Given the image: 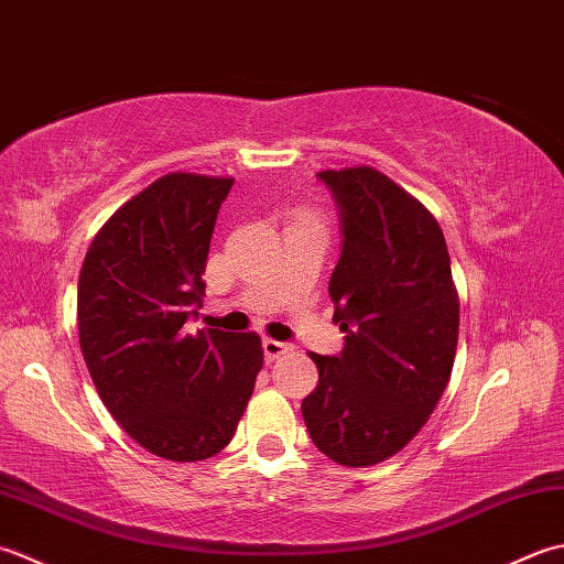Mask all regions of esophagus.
<instances>
[{
  "label": "esophagus",
  "mask_w": 564,
  "mask_h": 564,
  "mask_svg": "<svg viewBox=\"0 0 564 564\" xmlns=\"http://www.w3.org/2000/svg\"><path fill=\"white\" fill-rule=\"evenodd\" d=\"M262 350H265V358L268 360H278L280 355H284L286 350H292V346H290V343L265 338V340H262Z\"/></svg>",
  "instance_id": "34e87169"
}]
</instances>
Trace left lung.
<instances>
[{
	"label": "left lung",
	"mask_w": 564,
	"mask_h": 564,
	"mask_svg": "<svg viewBox=\"0 0 564 564\" xmlns=\"http://www.w3.org/2000/svg\"><path fill=\"white\" fill-rule=\"evenodd\" d=\"M340 209L343 250L330 274L338 358L308 352L318 384L302 401L314 445L333 463L367 467L426 426L451 382L459 299L435 216L370 165L324 170Z\"/></svg>",
	"instance_id": "obj_1"
}]
</instances>
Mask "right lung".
I'll list each match as a JSON object with an SVG mask.
<instances>
[{
	"mask_svg": "<svg viewBox=\"0 0 564 564\" xmlns=\"http://www.w3.org/2000/svg\"><path fill=\"white\" fill-rule=\"evenodd\" d=\"M234 177L170 172L99 228L77 284L79 348L99 399L148 453L197 463L231 443L262 370L258 333H187Z\"/></svg>",
	"mask_w": 564,
	"mask_h": 564,
	"instance_id": "1",
	"label": "right lung"
}]
</instances>
